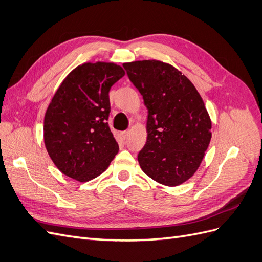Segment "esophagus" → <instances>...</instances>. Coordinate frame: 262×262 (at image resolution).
Instances as JSON below:
<instances>
[{
	"mask_svg": "<svg viewBox=\"0 0 262 262\" xmlns=\"http://www.w3.org/2000/svg\"><path fill=\"white\" fill-rule=\"evenodd\" d=\"M121 137L125 140L126 138H128L129 137V130H125V131H122L121 132Z\"/></svg>",
	"mask_w": 262,
	"mask_h": 262,
	"instance_id": "esophagus-1",
	"label": "esophagus"
}]
</instances>
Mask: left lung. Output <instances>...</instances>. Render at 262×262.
<instances>
[{
  "instance_id": "1",
  "label": "left lung",
  "mask_w": 262,
  "mask_h": 262,
  "mask_svg": "<svg viewBox=\"0 0 262 262\" xmlns=\"http://www.w3.org/2000/svg\"><path fill=\"white\" fill-rule=\"evenodd\" d=\"M147 108V139L138 155L142 170L175 187L199 168L211 141V120L200 94L180 71L157 60L123 63Z\"/></svg>"
}]
</instances>
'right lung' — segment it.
I'll return each instance as SVG.
<instances>
[{"label":"right lung","instance_id":"obj_1","mask_svg":"<svg viewBox=\"0 0 262 262\" xmlns=\"http://www.w3.org/2000/svg\"><path fill=\"white\" fill-rule=\"evenodd\" d=\"M124 75L115 63H85L62 82L47 109L46 148L64 175L81 182L105 171L119 146L110 131L109 91Z\"/></svg>","mask_w":262,"mask_h":262}]
</instances>
